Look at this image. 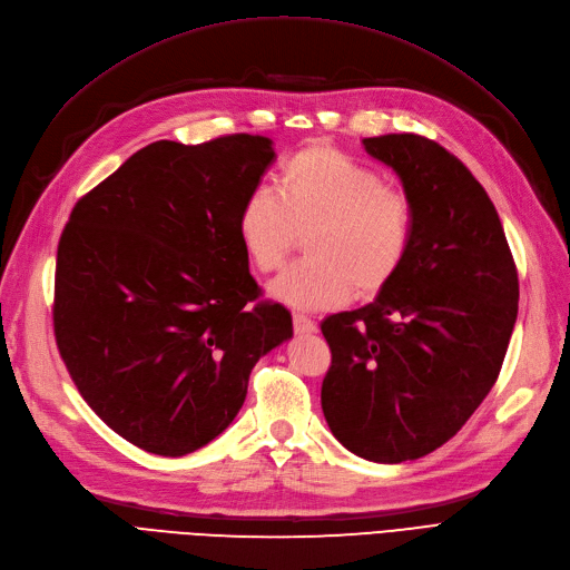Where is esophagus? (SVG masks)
<instances>
[{
  "instance_id": "obj_1",
  "label": "esophagus",
  "mask_w": 570,
  "mask_h": 570,
  "mask_svg": "<svg viewBox=\"0 0 570 570\" xmlns=\"http://www.w3.org/2000/svg\"><path fill=\"white\" fill-rule=\"evenodd\" d=\"M292 323H295V333H299V335H312V333H316L318 331V325L308 318V316H304V314H295L292 316Z\"/></svg>"
}]
</instances>
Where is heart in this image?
I'll return each mask as SVG.
<instances>
[{"label":"heart","mask_w":570,"mask_h":570,"mask_svg":"<svg viewBox=\"0 0 570 570\" xmlns=\"http://www.w3.org/2000/svg\"><path fill=\"white\" fill-rule=\"evenodd\" d=\"M306 262L273 281L271 295L304 312L375 297L406 262L413 206L371 166L314 145L283 161L275 189L254 187L237 212V237L258 273L278 271L306 235Z\"/></svg>","instance_id":"obj_1"}]
</instances>
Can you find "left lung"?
Wrapping results in <instances>:
<instances>
[{
    "instance_id": "8db88e82",
    "label": "left lung",
    "mask_w": 570,
    "mask_h": 570,
    "mask_svg": "<svg viewBox=\"0 0 570 570\" xmlns=\"http://www.w3.org/2000/svg\"><path fill=\"white\" fill-rule=\"evenodd\" d=\"M413 206V237L371 304L321 323L331 368L321 387L333 435L361 459L435 452L473 416L502 371L519 316V273L482 185L423 135L366 137Z\"/></svg>"
}]
</instances>
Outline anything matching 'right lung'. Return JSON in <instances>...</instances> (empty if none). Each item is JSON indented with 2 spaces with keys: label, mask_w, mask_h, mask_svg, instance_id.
I'll list each match as a JSON object with an SVG mask.
<instances>
[{
  "label": "right lung",
  "mask_w": 570,
  "mask_h": 570,
  "mask_svg": "<svg viewBox=\"0 0 570 570\" xmlns=\"http://www.w3.org/2000/svg\"><path fill=\"white\" fill-rule=\"evenodd\" d=\"M262 135L159 140L78 199L59 239L55 335L114 433L185 456L226 430L254 364L292 337L258 302L237 212L275 159Z\"/></svg>",
  "instance_id": "right-lung-1"
}]
</instances>
